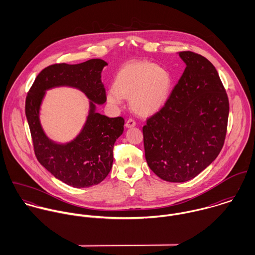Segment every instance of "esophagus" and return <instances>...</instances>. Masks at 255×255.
Listing matches in <instances>:
<instances>
[{
    "label": "esophagus",
    "instance_id": "1",
    "mask_svg": "<svg viewBox=\"0 0 255 255\" xmlns=\"http://www.w3.org/2000/svg\"><path fill=\"white\" fill-rule=\"evenodd\" d=\"M136 125V123H135V121L133 120V119H128L127 122H126V127L127 128H132V127H134Z\"/></svg>",
    "mask_w": 255,
    "mask_h": 255
}]
</instances>
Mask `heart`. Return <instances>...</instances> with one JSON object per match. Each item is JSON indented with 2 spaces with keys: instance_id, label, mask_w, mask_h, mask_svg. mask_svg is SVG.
<instances>
[{
  "instance_id": "b5f03b06",
  "label": "heart",
  "mask_w": 255,
  "mask_h": 255,
  "mask_svg": "<svg viewBox=\"0 0 255 255\" xmlns=\"http://www.w3.org/2000/svg\"><path fill=\"white\" fill-rule=\"evenodd\" d=\"M171 88L172 76L166 69L145 61L133 62L118 72L107 98L110 103L119 105L124 97H129L132 109L151 115L165 105Z\"/></svg>"
}]
</instances>
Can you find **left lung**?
I'll use <instances>...</instances> for the list:
<instances>
[{
	"label": "left lung",
	"mask_w": 255,
	"mask_h": 255,
	"mask_svg": "<svg viewBox=\"0 0 255 255\" xmlns=\"http://www.w3.org/2000/svg\"><path fill=\"white\" fill-rule=\"evenodd\" d=\"M186 67L165 105L142 128L145 159L162 180L183 182L207 168L222 150L229 98L215 67L205 57L180 52Z\"/></svg>",
	"instance_id": "obj_1"
}]
</instances>
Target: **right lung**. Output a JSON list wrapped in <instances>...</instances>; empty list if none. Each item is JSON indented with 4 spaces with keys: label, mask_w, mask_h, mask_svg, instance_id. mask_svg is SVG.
<instances>
[{
    "label": "right lung",
    "mask_w": 255,
    "mask_h": 255,
    "mask_svg": "<svg viewBox=\"0 0 255 255\" xmlns=\"http://www.w3.org/2000/svg\"><path fill=\"white\" fill-rule=\"evenodd\" d=\"M107 65L100 59L78 65H51L37 75L26 96L25 115L37 160L55 178L73 187L96 185L108 176L114 160V144L124 131L125 120L123 117L108 118L95 113L91 102L82 131L73 141L62 145L52 142L45 135L39 122V108L45 90L60 85L76 87L91 101L105 103L107 96L101 72Z\"/></svg>",
    "instance_id": "1"
}]
</instances>
